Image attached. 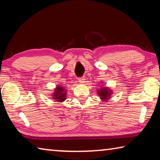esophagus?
<instances>
[{
    "instance_id": "1",
    "label": "esophagus",
    "mask_w": 160,
    "mask_h": 160,
    "mask_svg": "<svg viewBox=\"0 0 160 160\" xmlns=\"http://www.w3.org/2000/svg\"><path fill=\"white\" fill-rule=\"evenodd\" d=\"M78 81H79V82L80 83V84H83V83H85V78H79Z\"/></svg>"
}]
</instances>
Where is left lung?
I'll return each mask as SVG.
<instances>
[{
  "label": "left lung",
  "instance_id": "obj_1",
  "mask_svg": "<svg viewBox=\"0 0 160 160\" xmlns=\"http://www.w3.org/2000/svg\"><path fill=\"white\" fill-rule=\"evenodd\" d=\"M98 95L102 100H107L110 98V95H112V91L106 87H103L100 90H98Z\"/></svg>",
  "mask_w": 160,
  "mask_h": 160
}]
</instances>
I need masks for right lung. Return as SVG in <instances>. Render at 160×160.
Wrapping results in <instances>:
<instances>
[{
	"instance_id": "1",
	"label": "right lung",
	"mask_w": 160,
	"mask_h": 160,
	"mask_svg": "<svg viewBox=\"0 0 160 160\" xmlns=\"http://www.w3.org/2000/svg\"><path fill=\"white\" fill-rule=\"evenodd\" d=\"M52 98L58 102H63L66 99V90L61 85H58L52 94Z\"/></svg>"
}]
</instances>
